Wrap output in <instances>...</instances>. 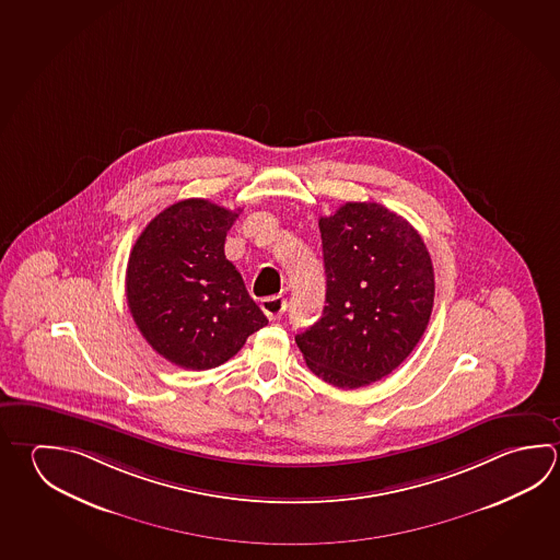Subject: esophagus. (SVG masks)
I'll return each instance as SVG.
<instances>
[{"instance_id":"1","label":"esophagus","mask_w":560,"mask_h":560,"mask_svg":"<svg viewBox=\"0 0 560 560\" xmlns=\"http://www.w3.org/2000/svg\"><path fill=\"white\" fill-rule=\"evenodd\" d=\"M285 305L288 304H285L284 298H280V295H270L260 302V307L268 319H280L285 312Z\"/></svg>"}]
</instances>
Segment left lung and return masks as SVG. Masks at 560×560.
<instances>
[{
    "mask_svg": "<svg viewBox=\"0 0 560 560\" xmlns=\"http://www.w3.org/2000/svg\"><path fill=\"white\" fill-rule=\"evenodd\" d=\"M326 305L295 343L329 385L366 387L393 373L424 336L434 268L417 229L378 203L319 219Z\"/></svg>",
    "mask_w": 560,
    "mask_h": 560,
    "instance_id": "8db88e82",
    "label": "left lung"
}]
</instances>
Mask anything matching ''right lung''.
<instances>
[{
	"instance_id": "1",
	"label": "right lung",
	"mask_w": 560,
	"mask_h": 560,
	"mask_svg": "<svg viewBox=\"0 0 560 560\" xmlns=\"http://www.w3.org/2000/svg\"><path fill=\"white\" fill-rule=\"evenodd\" d=\"M236 217L207 199H185L163 209L133 244L128 307L145 341L173 365H223L268 324L224 256Z\"/></svg>"
}]
</instances>
